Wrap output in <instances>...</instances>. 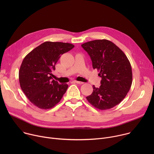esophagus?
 <instances>
[{
    "mask_svg": "<svg viewBox=\"0 0 154 154\" xmlns=\"http://www.w3.org/2000/svg\"><path fill=\"white\" fill-rule=\"evenodd\" d=\"M74 82L77 84H83V82H80V81H77V80H74Z\"/></svg>",
    "mask_w": 154,
    "mask_h": 154,
    "instance_id": "34e87169",
    "label": "esophagus"
}]
</instances>
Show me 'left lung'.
I'll use <instances>...</instances> for the list:
<instances>
[{
	"mask_svg": "<svg viewBox=\"0 0 154 154\" xmlns=\"http://www.w3.org/2000/svg\"><path fill=\"white\" fill-rule=\"evenodd\" d=\"M90 55L93 69L99 71L102 79L99 88L93 86V91L86 99L99 109H110L126 96L132 83L131 64L125 54L107 39L88 41L82 45Z\"/></svg>",
	"mask_w": 154,
	"mask_h": 154,
	"instance_id": "left-lung-1",
	"label": "left lung"
}]
</instances>
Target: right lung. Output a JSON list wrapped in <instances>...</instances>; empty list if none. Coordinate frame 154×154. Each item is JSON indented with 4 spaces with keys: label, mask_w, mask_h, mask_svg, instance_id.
I'll list each match as a JSON object with an SVG mask.
<instances>
[{
    "label": "right lung",
    "mask_w": 154,
    "mask_h": 154,
    "mask_svg": "<svg viewBox=\"0 0 154 154\" xmlns=\"http://www.w3.org/2000/svg\"><path fill=\"white\" fill-rule=\"evenodd\" d=\"M74 47L68 42L46 41L24 58L19 71V83L34 105L41 109H49L60 101L68 85L53 80L52 71L55 69L61 55Z\"/></svg>",
    "instance_id": "obj_1"
}]
</instances>
